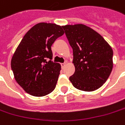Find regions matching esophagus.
I'll list each match as a JSON object with an SVG mask.
<instances>
[{"mask_svg":"<svg viewBox=\"0 0 125 125\" xmlns=\"http://www.w3.org/2000/svg\"><path fill=\"white\" fill-rule=\"evenodd\" d=\"M66 65V62H64V63H61V67H62V68H64L65 67V66Z\"/></svg>","mask_w":125,"mask_h":125,"instance_id":"1","label":"esophagus"}]
</instances>
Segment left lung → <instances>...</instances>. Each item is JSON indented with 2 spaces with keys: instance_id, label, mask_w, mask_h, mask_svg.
Here are the masks:
<instances>
[{
  "instance_id": "8db88e82",
  "label": "left lung",
  "mask_w": 125,
  "mask_h": 125,
  "mask_svg": "<svg viewBox=\"0 0 125 125\" xmlns=\"http://www.w3.org/2000/svg\"><path fill=\"white\" fill-rule=\"evenodd\" d=\"M73 49L74 74L70 77L77 89H99L112 72L113 51L108 43L93 29L82 24L62 26Z\"/></svg>"
}]
</instances>
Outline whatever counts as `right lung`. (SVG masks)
<instances>
[{
    "label": "right lung",
    "mask_w": 125,
    "mask_h": 125,
    "mask_svg": "<svg viewBox=\"0 0 125 125\" xmlns=\"http://www.w3.org/2000/svg\"><path fill=\"white\" fill-rule=\"evenodd\" d=\"M62 27L53 23L36 24L24 36L12 57L16 82L31 96H44L55 88L61 65L51 60V46L64 34Z\"/></svg>",
    "instance_id": "add662e5"
}]
</instances>
